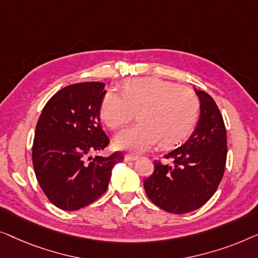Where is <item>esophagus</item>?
Masks as SVG:
<instances>
[{"mask_svg": "<svg viewBox=\"0 0 258 258\" xmlns=\"http://www.w3.org/2000/svg\"><path fill=\"white\" fill-rule=\"evenodd\" d=\"M139 159V157L138 155H133V154H127L125 157V161H136Z\"/></svg>", "mask_w": 258, "mask_h": 258, "instance_id": "esophagus-1", "label": "esophagus"}]
</instances>
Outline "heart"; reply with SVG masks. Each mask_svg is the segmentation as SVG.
<instances>
[{
    "label": "heart",
    "mask_w": 258,
    "mask_h": 258,
    "mask_svg": "<svg viewBox=\"0 0 258 258\" xmlns=\"http://www.w3.org/2000/svg\"><path fill=\"white\" fill-rule=\"evenodd\" d=\"M200 101L193 90L164 79L147 77L126 82L121 96L107 92L100 104V118L111 130L124 127L136 117L140 122L114 139L119 150L141 153L160 141L179 144L198 120Z\"/></svg>",
    "instance_id": "heart-1"
}]
</instances>
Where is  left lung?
Here are the masks:
<instances>
[{
  "mask_svg": "<svg viewBox=\"0 0 258 258\" xmlns=\"http://www.w3.org/2000/svg\"><path fill=\"white\" fill-rule=\"evenodd\" d=\"M195 92L200 99L197 128L182 146L164 155L165 161L155 160L153 174L144 181L150 200L173 214H186L205 205L216 191L226 168L222 114L208 93L197 89Z\"/></svg>",
  "mask_w": 258,
  "mask_h": 258,
  "instance_id": "1",
  "label": "left lung"
}]
</instances>
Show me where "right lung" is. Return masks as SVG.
<instances>
[{
    "instance_id": "1",
    "label": "right lung",
    "mask_w": 258,
    "mask_h": 258,
    "mask_svg": "<svg viewBox=\"0 0 258 258\" xmlns=\"http://www.w3.org/2000/svg\"><path fill=\"white\" fill-rule=\"evenodd\" d=\"M105 84L85 82L59 90L45 104L36 125L32 165L49 201L63 210H78L99 199L108 187L121 152L90 157L110 144L99 124Z\"/></svg>"
}]
</instances>
